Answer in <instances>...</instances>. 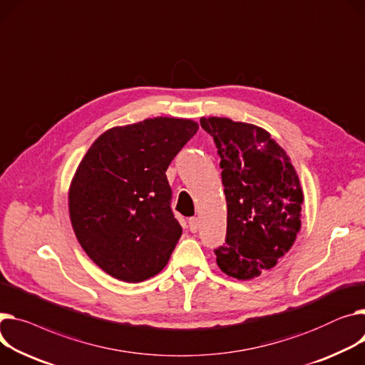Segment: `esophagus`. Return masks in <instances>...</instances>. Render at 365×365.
Returning a JSON list of instances; mask_svg holds the SVG:
<instances>
[{
	"label": "esophagus",
	"instance_id": "34e87169",
	"mask_svg": "<svg viewBox=\"0 0 365 365\" xmlns=\"http://www.w3.org/2000/svg\"><path fill=\"white\" fill-rule=\"evenodd\" d=\"M189 229H190V232L192 233H197L198 232V229H200V220L197 217H192V218H189Z\"/></svg>",
	"mask_w": 365,
	"mask_h": 365
}]
</instances>
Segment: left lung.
<instances>
[{"label": "left lung", "instance_id": "1", "mask_svg": "<svg viewBox=\"0 0 365 365\" xmlns=\"http://www.w3.org/2000/svg\"><path fill=\"white\" fill-rule=\"evenodd\" d=\"M220 155L227 202L220 270L251 280L276 267L301 230L304 192L289 155L265 129L227 117H201Z\"/></svg>", "mask_w": 365, "mask_h": 365}]
</instances>
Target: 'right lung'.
I'll return each instance as SVG.
<instances>
[{"label": "right lung", "mask_w": 365, "mask_h": 365, "mask_svg": "<svg viewBox=\"0 0 365 365\" xmlns=\"http://www.w3.org/2000/svg\"><path fill=\"white\" fill-rule=\"evenodd\" d=\"M198 123L154 117L96 139L68 187L70 222L88 257L114 279L138 283L167 265L182 227L165 170Z\"/></svg>", "instance_id": "obj_1"}]
</instances>
